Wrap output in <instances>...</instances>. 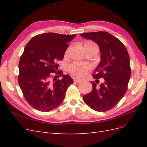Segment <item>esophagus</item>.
<instances>
[{
    "mask_svg": "<svg viewBox=\"0 0 147 147\" xmlns=\"http://www.w3.org/2000/svg\"><path fill=\"white\" fill-rule=\"evenodd\" d=\"M74 81L75 83H80L82 82V80H79L78 78H74Z\"/></svg>",
    "mask_w": 147,
    "mask_h": 147,
    "instance_id": "esophagus-1",
    "label": "esophagus"
}]
</instances>
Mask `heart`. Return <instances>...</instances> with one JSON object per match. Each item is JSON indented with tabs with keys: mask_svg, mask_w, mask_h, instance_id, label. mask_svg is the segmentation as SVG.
<instances>
[{
	"mask_svg": "<svg viewBox=\"0 0 147 147\" xmlns=\"http://www.w3.org/2000/svg\"><path fill=\"white\" fill-rule=\"evenodd\" d=\"M84 46L96 47L98 48L96 44L91 41H87ZM91 65L87 63H82L79 62H74L69 66V71L74 77L81 78L84 77L90 70Z\"/></svg>",
	"mask_w": 147,
	"mask_h": 147,
	"instance_id": "b5f03b06",
	"label": "heart"
}]
</instances>
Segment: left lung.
I'll return each instance as SVG.
<instances>
[{
  "label": "left lung",
  "instance_id": "obj_1",
  "mask_svg": "<svg viewBox=\"0 0 147 147\" xmlns=\"http://www.w3.org/2000/svg\"><path fill=\"white\" fill-rule=\"evenodd\" d=\"M80 35L98 45L101 58L92 74L96 82H91L92 91L83 96V100L92 110L106 112L117 105L127 90L131 74L129 56L123 43L107 32H92ZM100 78L103 82L97 86Z\"/></svg>",
  "mask_w": 147,
  "mask_h": 147
}]
</instances>
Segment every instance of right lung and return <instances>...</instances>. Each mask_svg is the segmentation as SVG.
Masks as SVG:
<instances>
[{"label": "right lung", "instance_id": "right-lung-1", "mask_svg": "<svg viewBox=\"0 0 147 147\" xmlns=\"http://www.w3.org/2000/svg\"><path fill=\"white\" fill-rule=\"evenodd\" d=\"M76 34L63 35L48 32L35 35L24 48L19 63L18 83L25 99L37 110L48 112L63 102L67 89L74 83L69 75L56 72L58 61ZM58 74L57 80L52 73Z\"/></svg>", "mask_w": 147, "mask_h": 147}]
</instances>
